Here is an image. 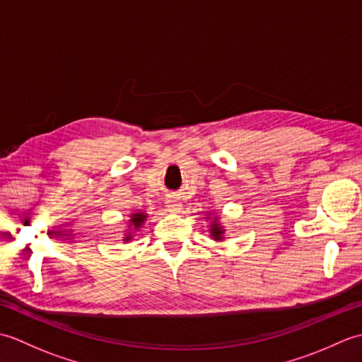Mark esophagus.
Listing matches in <instances>:
<instances>
[{"label":"esophagus","mask_w":362,"mask_h":362,"mask_svg":"<svg viewBox=\"0 0 362 362\" xmlns=\"http://www.w3.org/2000/svg\"><path fill=\"white\" fill-rule=\"evenodd\" d=\"M166 206H168V209L171 210V211H177V210H179L180 204L175 202V201H168V202H166Z\"/></svg>","instance_id":"esophagus-1"}]
</instances>
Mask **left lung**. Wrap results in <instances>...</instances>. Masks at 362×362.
Instances as JSON below:
<instances>
[{"mask_svg": "<svg viewBox=\"0 0 362 362\" xmlns=\"http://www.w3.org/2000/svg\"><path fill=\"white\" fill-rule=\"evenodd\" d=\"M222 228L218 227V226H211V236L214 238V240H222Z\"/></svg>", "mask_w": 362, "mask_h": 362, "instance_id": "obj_1", "label": "left lung"}]
</instances>
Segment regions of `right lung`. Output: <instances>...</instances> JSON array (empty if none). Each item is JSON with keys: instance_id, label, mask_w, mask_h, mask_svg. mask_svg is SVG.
<instances>
[{"instance_id": "right-lung-1", "label": "right lung", "mask_w": 362, "mask_h": 362, "mask_svg": "<svg viewBox=\"0 0 362 362\" xmlns=\"http://www.w3.org/2000/svg\"><path fill=\"white\" fill-rule=\"evenodd\" d=\"M146 221V216H144V213H135V214H132V219H130V222H132V224H130V230H136V228H140L141 226H143V222ZM132 232H129L127 233V236H126V241H129L130 238H132V235H130Z\"/></svg>"}]
</instances>
